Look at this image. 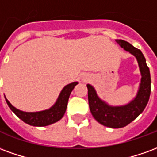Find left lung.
I'll use <instances>...</instances> for the list:
<instances>
[{"mask_svg": "<svg viewBox=\"0 0 157 157\" xmlns=\"http://www.w3.org/2000/svg\"><path fill=\"white\" fill-rule=\"evenodd\" d=\"M115 41L121 48L134 55L138 62L141 79L136 96L127 104L112 106L99 98L92 85L87 84L86 86L88 89L89 108L94 118L106 127L118 128L128 125L144 111L150 98L151 81L150 70L142 52L124 40L116 39Z\"/></svg>", "mask_w": 157, "mask_h": 157, "instance_id": "8db88e82", "label": "left lung"}]
</instances>
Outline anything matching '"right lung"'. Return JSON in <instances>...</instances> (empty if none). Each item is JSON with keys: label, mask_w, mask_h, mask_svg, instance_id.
Returning <instances> with one entry per match:
<instances>
[{"label": "right lung", "mask_w": 157, "mask_h": 157, "mask_svg": "<svg viewBox=\"0 0 157 157\" xmlns=\"http://www.w3.org/2000/svg\"><path fill=\"white\" fill-rule=\"evenodd\" d=\"M77 84H78V82H75L65 86L61 90L55 104L48 109H45L43 111L24 112V111L16 109L5 97L6 102L12 112L14 113L20 119L25 122L26 124L32 125V126H38V127L47 126V125L56 123L63 118L66 108H67L69 97L71 95L72 90Z\"/></svg>", "instance_id": "add662e5"}]
</instances>
